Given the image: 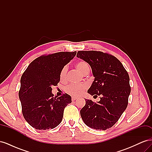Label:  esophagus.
Returning a JSON list of instances; mask_svg holds the SVG:
<instances>
[{
  "mask_svg": "<svg viewBox=\"0 0 152 152\" xmlns=\"http://www.w3.org/2000/svg\"><path fill=\"white\" fill-rule=\"evenodd\" d=\"M77 99V97H75V96H73V97L72 98V101H75Z\"/></svg>",
  "mask_w": 152,
  "mask_h": 152,
  "instance_id": "1",
  "label": "esophagus"
}]
</instances>
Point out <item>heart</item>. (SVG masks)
<instances>
[{
	"mask_svg": "<svg viewBox=\"0 0 152 152\" xmlns=\"http://www.w3.org/2000/svg\"><path fill=\"white\" fill-rule=\"evenodd\" d=\"M76 68L82 73H85L87 71L89 70V66L88 64L84 61H79L76 63ZM67 67H63L60 73V80L61 81L65 80L66 79ZM87 86L86 84H72L66 87V91L68 94L72 96H78L81 95L84 93L86 89Z\"/></svg>",
	"mask_w": 152,
	"mask_h": 152,
	"instance_id": "obj_1",
	"label": "heart"
}]
</instances>
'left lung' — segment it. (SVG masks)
<instances>
[{
	"label": "left lung",
	"instance_id": "left-lung-1",
	"mask_svg": "<svg viewBox=\"0 0 152 152\" xmlns=\"http://www.w3.org/2000/svg\"><path fill=\"white\" fill-rule=\"evenodd\" d=\"M77 57L90 65L94 80L87 93L102 96L94 103L86 100L80 115L87 126L106 130L115 124L128 104L131 93L129 76L121 62L115 56L100 51H78Z\"/></svg>",
	"mask_w": 152,
	"mask_h": 152
}]
</instances>
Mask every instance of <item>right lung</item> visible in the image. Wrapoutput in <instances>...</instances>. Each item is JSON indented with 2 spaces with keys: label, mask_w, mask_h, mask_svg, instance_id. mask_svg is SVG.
Segmentation results:
<instances>
[{
  "label": "right lung",
  "mask_w": 152,
  "mask_h": 152,
  "mask_svg": "<svg viewBox=\"0 0 152 152\" xmlns=\"http://www.w3.org/2000/svg\"><path fill=\"white\" fill-rule=\"evenodd\" d=\"M77 52H59L40 56L32 61L20 80L19 98L26 121L38 130H47L61 123L64 109L72 103L68 94L57 98L52 86H58L60 73Z\"/></svg>",
  "instance_id": "1"
}]
</instances>
